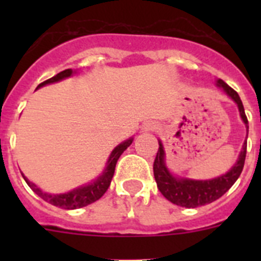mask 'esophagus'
<instances>
[{
	"instance_id": "34e87169",
	"label": "esophagus",
	"mask_w": 261,
	"mask_h": 261,
	"mask_svg": "<svg viewBox=\"0 0 261 261\" xmlns=\"http://www.w3.org/2000/svg\"><path fill=\"white\" fill-rule=\"evenodd\" d=\"M156 129V124L153 123V121H146V123L142 124L141 126V132L147 133V132H153Z\"/></svg>"
}]
</instances>
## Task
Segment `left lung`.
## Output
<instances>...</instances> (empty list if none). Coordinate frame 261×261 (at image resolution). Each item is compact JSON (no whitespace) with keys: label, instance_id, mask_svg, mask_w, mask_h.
I'll use <instances>...</instances> for the list:
<instances>
[{"label":"left lung","instance_id":"1","mask_svg":"<svg viewBox=\"0 0 261 261\" xmlns=\"http://www.w3.org/2000/svg\"><path fill=\"white\" fill-rule=\"evenodd\" d=\"M216 85L222 89L223 93L230 96L235 102V105L238 106L239 115H241L243 123L246 124V129L248 133V120L244 114L243 103H242L238 93L232 90L229 85L225 84L222 80H217ZM158 142L159 149L153 166L154 177H155L158 190L168 201L179 205V206H184V208H197V206L211 204L217 199H220L222 195H225L241 175L244 166L246 153H247V140H246L237 162L229 171L220 176L213 177V179H208V180H195L190 177L172 175V172L166 166V153L162 141L159 140Z\"/></svg>","mask_w":261,"mask_h":261}]
</instances>
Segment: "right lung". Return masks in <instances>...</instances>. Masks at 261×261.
Segmentation results:
<instances>
[{
    "label": "right lung",
    "mask_w": 261,
    "mask_h": 261,
    "mask_svg": "<svg viewBox=\"0 0 261 261\" xmlns=\"http://www.w3.org/2000/svg\"><path fill=\"white\" fill-rule=\"evenodd\" d=\"M75 70H71V69H66V70L60 71L59 74H56L55 77L49 78V80L44 81L43 84L39 85L36 89H40V87L45 86V85L55 84V82H60V81L65 80V78L71 77L74 74ZM133 142V137L128 138L125 141H123L121 144L117 145L114 150L111 151L110 156H108V161L106 163V168L103 170V172L96 177L95 180H93L91 183L85 184V186H81L78 188H74V190L69 191L66 193H48L43 192V191L36 187L35 184L30 181L24 175H23V179L26 180V183L29 184V187L31 188L34 192L38 196H40L41 199L44 201L49 202V204L55 205V206H59V208L62 209H78V208H84L86 205L93 204L96 200H99L106 193V191L108 190L110 187L111 180L114 177L115 167H116L117 159L120 158V155L124 153V151L128 149V146H130V144Z\"/></svg>",
    "instance_id": "obj_1"
}]
</instances>
